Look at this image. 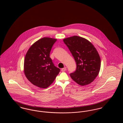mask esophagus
<instances>
[{"label": "esophagus", "instance_id": "1", "mask_svg": "<svg viewBox=\"0 0 123 123\" xmlns=\"http://www.w3.org/2000/svg\"><path fill=\"white\" fill-rule=\"evenodd\" d=\"M66 70V67H64V68L62 69V72H64V71H65Z\"/></svg>", "mask_w": 123, "mask_h": 123}]
</instances>
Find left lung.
<instances>
[{"instance_id":"1","label":"left lung","mask_w":123,"mask_h":123,"mask_svg":"<svg viewBox=\"0 0 123 123\" xmlns=\"http://www.w3.org/2000/svg\"><path fill=\"white\" fill-rule=\"evenodd\" d=\"M63 42L77 64L76 70L70 73V77L80 86L91 83L100 69L101 60L97 50L88 40L79 36L65 38Z\"/></svg>"}]
</instances>
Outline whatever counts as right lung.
<instances>
[{
	"label": "right lung",
	"mask_w": 123,
	"mask_h": 123,
	"mask_svg": "<svg viewBox=\"0 0 123 123\" xmlns=\"http://www.w3.org/2000/svg\"><path fill=\"white\" fill-rule=\"evenodd\" d=\"M56 39L43 37L30 47L24 60V73L28 80L40 88L50 86L60 69L55 67L50 53Z\"/></svg>",
	"instance_id": "obj_1"
}]
</instances>
